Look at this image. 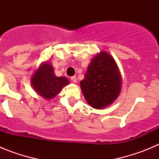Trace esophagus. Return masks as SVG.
Here are the masks:
<instances>
[{"label": "esophagus", "instance_id": "34e87169", "mask_svg": "<svg viewBox=\"0 0 159 159\" xmlns=\"http://www.w3.org/2000/svg\"><path fill=\"white\" fill-rule=\"evenodd\" d=\"M71 80L72 81L73 83H76V82H77V78H76V76H75V75H74V76H71Z\"/></svg>", "mask_w": 159, "mask_h": 159}]
</instances>
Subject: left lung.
Segmentation results:
<instances>
[{
  "label": "left lung",
  "mask_w": 159,
  "mask_h": 159,
  "mask_svg": "<svg viewBox=\"0 0 159 159\" xmlns=\"http://www.w3.org/2000/svg\"><path fill=\"white\" fill-rule=\"evenodd\" d=\"M80 87L92 107L101 109L110 105L121 88V76L115 60L106 52L97 55L90 63Z\"/></svg>",
  "instance_id": "obj_1"
}]
</instances>
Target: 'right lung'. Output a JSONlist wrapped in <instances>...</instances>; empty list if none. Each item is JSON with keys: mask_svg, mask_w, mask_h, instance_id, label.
<instances>
[{"mask_svg": "<svg viewBox=\"0 0 159 159\" xmlns=\"http://www.w3.org/2000/svg\"><path fill=\"white\" fill-rule=\"evenodd\" d=\"M31 82L40 96L50 99L56 96L63 87L67 85L69 80L64 76H56L52 66L47 62L42 64L35 72Z\"/></svg>", "mask_w": 159, "mask_h": 159, "instance_id": "add662e5", "label": "right lung"}]
</instances>
